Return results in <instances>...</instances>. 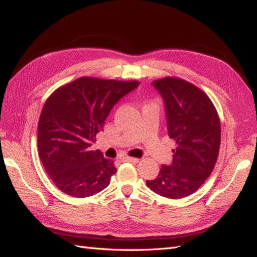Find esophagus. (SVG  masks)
<instances>
[{"label":"esophagus","mask_w":257,"mask_h":257,"mask_svg":"<svg viewBox=\"0 0 257 257\" xmlns=\"http://www.w3.org/2000/svg\"><path fill=\"white\" fill-rule=\"evenodd\" d=\"M122 161L133 162V163H138V162H139V159H138V158H134V157H124V158H122Z\"/></svg>","instance_id":"obj_1"}]
</instances>
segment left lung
Wrapping results in <instances>:
<instances>
[{"instance_id":"obj_1","label":"left lung","mask_w":257,"mask_h":257,"mask_svg":"<svg viewBox=\"0 0 257 257\" xmlns=\"http://www.w3.org/2000/svg\"><path fill=\"white\" fill-rule=\"evenodd\" d=\"M152 84L165 100L168 134L177 147L172 165L161 166L158 177L146 183L165 198H185L214 169L221 145L219 114L209 96L187 80L168 76Z\"/></svg>"}]
</instances>
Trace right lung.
Returning a JSON list of instances; mask_svg holds the SVG:
<instances>
[{"mask_svg":"<svg viewBox=\"0 0 257 257\" xmlns=\"http://www.w3.org/2000/svg\"><path fill=\"white\" fill-rule=\"evenodd\" d=\"M138 80L79 77L47 98L37 128L38 155L54 184L74 198L108 187L117 169L99 150H91L109 112Z\"/></svg>","mask_w":257,"mask_h":257,"instance_id":"right-lung-1","label":"right lung"}]
</instances>
